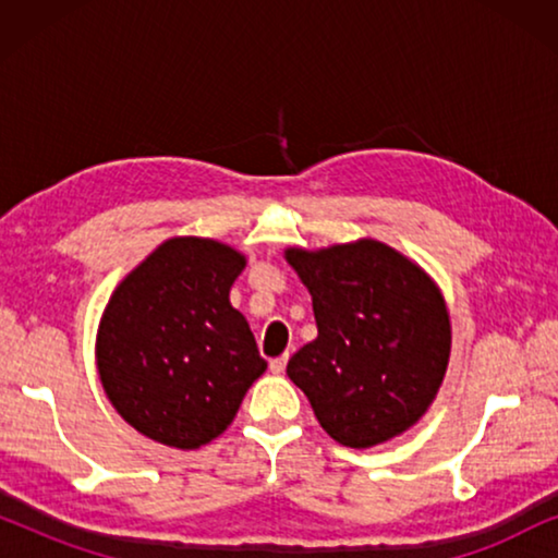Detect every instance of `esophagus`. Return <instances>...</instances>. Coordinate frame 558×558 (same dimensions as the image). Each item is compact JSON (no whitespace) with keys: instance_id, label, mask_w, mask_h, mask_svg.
Returning a JSON list of instances; mask_svg holds the SVG:
<instances>
[{"instance_id":"1","label":"esophagus","mask_w":558,"mask_h":558,"mask_svg":"<svg viewBox=\"0 0 558 558\" xmlns=\"http://www.w3.org/2000/svg\"><path fill=\"white\" fill-rule=\"evenodd\" d=\"M287 361H289V355L284 353V355H279V357H274V361L269 363V371L271 373H284V368H287Z\"/></svg>"}]
</instances>
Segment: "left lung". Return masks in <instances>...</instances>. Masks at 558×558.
I'll list each match as a JSON object with an SVG mask.
<instances>
[{
  "mask_svg": "<svg viewBox=\"0 0 558 558\" xmlns=\"http://www.w3.org/2000/svg\"><path fill=\"white\" fill-rule=\"evenodd\" d=\"M312 294L317 338L289 357L287 376L340 445L365 449L426 414L445 380L452 325L439 287L386 243L287 248Z\"/></svg>",
  "mask_w": 558,
  "mask_h": 558,
  "instance_id": "obj_1",
  "label": "left lung"
}]
</instances>
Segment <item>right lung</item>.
<instances>
[{"instance_id":"right-lung-1","label":"right lung","mask_w":558,"mask_h":558,"mask_svg":"<svg viewBox=\"0 0 558 558\" xmlns=\"http://www.w3.org/2000/svg\"><path fill=\"white\" fill-rule=\"evenodd\" d=\"M246 256L213 239L178 235L113 289L96 335L111 407L144 437L197 449L228 429L266 371L233 281Z\"/></svg>"}]
</instances>
